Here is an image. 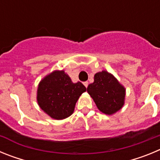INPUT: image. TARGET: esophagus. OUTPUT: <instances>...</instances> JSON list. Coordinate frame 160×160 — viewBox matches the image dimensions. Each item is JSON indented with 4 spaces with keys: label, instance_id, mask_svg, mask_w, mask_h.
<instances>
[{
    "label": "esophagus",
    "instance_id": "1",
    "mask_svg": "<svg viewBox=\"0 0 160 160\" xmlns=\"http://www.w3.org/2000/svg\"><path fill=\"white\" fill-rule=\"evenodd\" d=\"M83 84H84L85 87H87H87H88L89 82H83Z\"/></svg>",
    "mask_w": 160,
    "mask_h": 160
}]
</instances>
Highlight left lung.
<instances>
[{
  "instance_id": "left-lung-1",
  "label": "left lung",
  "mask_w": 160,
  "mask_h": 160,
  "mask_svg": "<svg viewBox=\"0 0 160 160\" xmlns=\"http://www.w3.org/2000/svg\"><path fill=\"white\" fill-rule=\"evenodd\" d=\"M100 111L112 114L122 108L125 98V89L112 74L107 71L95 73L94 82L87 87Z\"/></svg>"
}]
</instances>
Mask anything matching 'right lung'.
Masks as SVG:
<instances>
[{"label":"right lung","instance_id":"1","mask_svg":"<svg viewBox=\"0 0 160 160\" xmlns=\"http://www.w3.org/2000/svg\"><path fill=\"white\" fill-rule=\"evenodd\" d=\"M87 90L80 82H72L63 70L54 71L42 79L38 89V102L51 118L63 119L73 114L79 96Z\"/></svg>","mask_w":160,"mask_h":160}]
</instances>
